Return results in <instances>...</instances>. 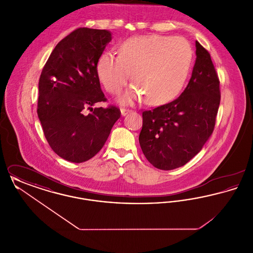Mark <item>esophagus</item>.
I'll return each mask as SVG.
<instances>
[{
  "label": "esophagus",
  "mask_w": 253,
  "mask_h": 253,
  "mask_svg": "<svg viewBox=\"0 0 253 253\" xmlns=\"http://www.w3.org/2000/svg\"><path fill=\"white\" fill-rule=\"evenodd\" d=\"M130 112H131V110H129V109H121V116H122V117L126 116V115L129 114Z\"/></svg>",
  "instance_id": "obj_1"
}]
</instances>
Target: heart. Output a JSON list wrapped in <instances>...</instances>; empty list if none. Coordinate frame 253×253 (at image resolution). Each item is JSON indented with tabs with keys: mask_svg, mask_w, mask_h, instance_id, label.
I'll return each mask as SVG.
<instances>
[{
	"mask_svg": "<svg viewBox=\"0 0 253 253\" xmlns=\"http://www.w3.org/2000/svg\"><path fill=\"white\" fill-rule=\"evenodd\" d=\"M193 49L181 37H135L123 42L119 56L103 53L96 63L99 82L112 95L126 85L131 72L132 86L121 97L132 103L143 97L150 105L165 104L180 92L190 72Z\"/></svg>",
	"mask_w": 253,
	"mask_h": 253,
	"instance_id": "obj_1",
	"label": "heart"
}]
</instances>
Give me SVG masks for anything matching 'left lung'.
<instances>
[{
    "label": "left lung",
    "mask_w": 253,
    "mask_h": 253,
    "mask_svg": "<svg viewBox=\"0 0 253 253\" xmlns=\"http://www.w3.org/2000/svg\"><path fill=\"white\" fill-rule=\"evenodd\" d=\"M192 78L171 102L142 113L139 144L156 168H179L195 157L213 132L220 104L219 80L210 53L198 42Z\"/></svg>",
    "instance_id": "8db88e82"
}]
</instances>
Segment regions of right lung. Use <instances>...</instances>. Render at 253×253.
<instances>
[{"instance_id":"1","label":"right lung","mask_w":253,"mask_h":253,"mask_svg":"<svg viewBox=\"0 0 253 253\" xmlns=\"http://www.w3.org/2000/svg\"><path fill=\"white\" fill-rule=\"evenodd\" d=\"M111 41L108 30L78 28L56 45L42 71L39 120L52 150L73 163L95 157L121 118L115 106L92 108L106 100L96 63Z\"/></svg>"}]
</instances>
